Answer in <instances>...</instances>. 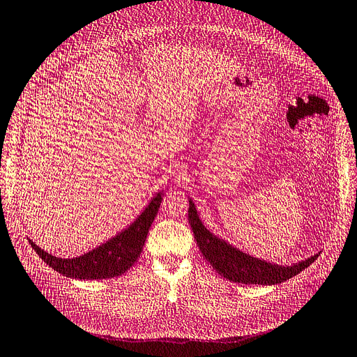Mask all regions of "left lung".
<instances>
[{"label":"left lung","instance_id":"obj_1","mask_svg":"<svg viewBox=\"0 0 357 357\" xmlns=\"http://www.w3.org/2000/svg\"><path fill=\"white\" fill-rule=\"evenodd\" d=\"M189 222L195 240L202 255L217 273L234 282L261 284L273 286L287 281L289 278L302 273L305 268L315 262L319 253L307 259L298 261L293 265H280L261 258H256L238 248L228 243L227 240L215 236L204 225L192 199L189 197Z\"/></svg>","mask_w":357,"mask_h":357}]
</instances>
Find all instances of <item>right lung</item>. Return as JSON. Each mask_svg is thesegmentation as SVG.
<instances>
[{"instance_id": "1", "label": "right lung", "mask_w": 357, "mask_h": 357, "mask_svg": "<svg viewBox=\"0 0 357 357\" xmlns=\"http://www.w3.org/2000/svg\"><path fill=\"white\" fill-rule=\"evenodd\" d=\"M162 195L164 190L156 192L149 204L129 227H126L119 234L104 241L102 245L76 256V258H56V256L35 245L31 238L27 240L39 255V258L61 275L77 280L119 277L132 268L140 256V252L144 250L149 228L162 202Z\"/></svg>"}]
</instances>
